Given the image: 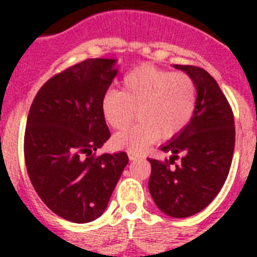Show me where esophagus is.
<instances>
[{"instance_id":"34e87169","label":"esophagus","mask_w":257,"mask_h":257,"mask_svg":"<svg viewBox=\"0 0 257 257\" xmlns=\"http://www.w3.org/2000/svg\"><path fill=\"white\" fill-rule=\"evenodd\" d=\"M128 156H129V159H131V160H137V159H140L141 155H140V153H137V152H133V151H129Z\"/></svg>"}]
</instances>
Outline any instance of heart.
Segmentation results:
<instances>
[{"mask_svg": "<svg viewBox=\"0 0 257 257\" xmlns=\"http://www.w3.org/2000/svg\"><path fill=\"white\" fill-rule=\"evenodd\" d=\"M197 104L193 78L184 72H171L141 65L122 80V92L108 89L101 100L105 120L113 129H122L139 114V122L114 137L117 148L141 152L160 135L176 136L191 122Z\"/></svg>", "mask_w": 257, "mask_h": 257, "instance_id": "obj_1", "label": "heart"}]
</instances>
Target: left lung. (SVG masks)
Masks as SVG:
<instances>
[{
    "instance_id": "obj_1",
    "label": "left lung",
    "mask_w": 257,
    "mask_h": 257,
    "mask_svg": "<svg viewBox=\"0 0 257 257\" xmlns=\"http://www.w3.org/2000/svg\"><path fill=\"white\" fill-rule=\"evenodd\" d=\"M175 68L193 78L197 104L183 132L161 147L173 156L164 161L148 159L152 165L148 187L157 207L180 219L203 211L223 188L235 149V117L207 70L195 65Z\"/></svg>"
}]
</instances>
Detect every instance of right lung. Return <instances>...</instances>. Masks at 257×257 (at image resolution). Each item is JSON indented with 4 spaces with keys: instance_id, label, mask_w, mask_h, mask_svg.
I'll list each match as a JSON object with an SVG mask.
<instances>
[{
    "instance_id": "obj_1",
    "label": "right lung",
    "mask_w": 257,
    "mask_h": 257,
    "mask_svg": "<svg viewBox=\"0 0 257 257\" xmlns=\"http://www.w3.org/2000/svg\"><path fill=\"white\" fill-rule=\"evenodd\" d=\"M114 60L88 58L50 77L30 106L24 156L30 183L50 211L73 223L102 215L128 164L125 152L96 151L110 132L101 109Z\"/></svg>"
}]
</instances>
